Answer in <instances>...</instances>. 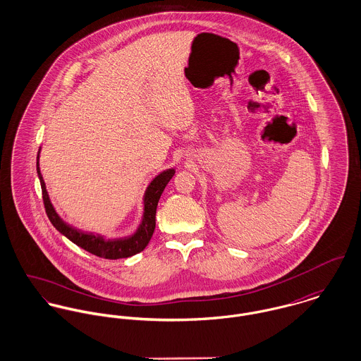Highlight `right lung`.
Listing matches in <instances>:
<instances>
[{
    "label": "right lung",
    "instance_id": "add662e5",
    "mask_svg": "<svg viewBox=\"0 0 361 361\" xmlns=\"http://www.w3.org/2000/svg\"><path fill=\"white\" fill-rule=\"evenodd\" d=\"M40 153V152H39ZM37 175L42 185L43 192V202L46 207V212L49 219L51 221L55 229L66 236L71 242L78 245L79 247L85 249L86 252L97 256V257L106 258V259H118V258L132 257L146 249L149 245L155 229V212L158 200L168 185V182L175 175V169H166L157 175L149 188L146 189L143 203H145V212L142 218V224L139 225L137 231L126 238L119 239H104L102 235H94L90 232H82L80 229H76L66 222L62 221V218L56 214L51 204V200L49 197L44 179L40 172L39 166V155H37Z\"/></svg>",
    "mask_w": 361,
    "mask_h": 361
}]
</instances>
